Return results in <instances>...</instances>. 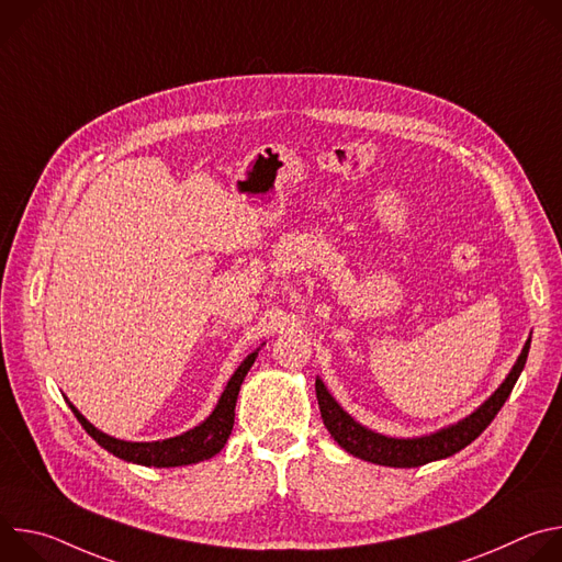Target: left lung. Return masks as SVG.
Here are the masks:
<instances>
[{
  "label": "left lung",
  "instance_id": "left-lung-1",
  "mask_svg": "<svg viewBox=\"0 0 562 562\" xmlns=\"http://www.w3.org/2000/svg\"><path fill=\"white\" fill-rule=\"evenodd\" d=\"M531 336L527 338L518 360L514 362L512 371L503 380V384L485 400L483 405L473 409L469 416L462 420L447 425L438 431L425 434V436H414V438H391L384 434H378L364 425H360L353 416H349L338 400L329 393L325 382L315 378V395H317V405L319 414H323V423L329 429L331 438L351 456L362 458L373 464L382 467H397V469H412L420 467L434 460L449 458L471 445L480 434H483L490 423L496 418L501 407L505 405V400L509 397L518 375L525 369L527 353H529Z\"/></svg>",
  "mask_w": 562,
  "mask_h": 562
}]
</instances>
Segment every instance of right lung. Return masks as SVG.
Returning a JSON list of instances; mask_svg holds the SVG:
<instances>
[{"mask_svg":"<svg viewBox=\"0 0 562 562\" xmlns=\"http://www.w3.org/2000/svg\"><path fill=\"white\" fill-rule=\"evenodd\" d=\"M265 345V342H262ZM260 347L249 353L239 367L233 371V375L228 378L215 409L209 414L206 420H202L198 427L176 436V438H167V440H153V442H131V440H120L113 438L104 431H100L98 427H93L82 414L75 409V405L70 400H66L68 407L72 409L75 418L79 420L87 429V434L106 451H111L113 456L133 462V464H144V467H184V464H195L202 460L213 458L215 453H220L231 436L233 429V420H235V403H237V393L239 386H243L249 369L254 367L256 358H258Z\"/></svg>","mask_w":562,"mask_h":562,"instance_id":"1","label":"right lung"}]
</instances>
